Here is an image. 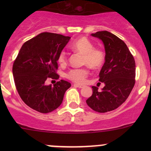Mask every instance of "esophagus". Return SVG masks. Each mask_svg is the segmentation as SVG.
I'll return each instance as SVG.
<instances>
[{
	"instance_id": "obj_1",
	"label": "esophagus",
	"mask_w": 151,
	"mask_h": 151,
	"mask_svg": "<svg viewBox=\"0 0 151 151\" xmlns=\"http://www.w3.org/2000/svg\"><path fill=\"white\" fill-rule=\"evenodd\" d=\"M74 85H75L76 87H77V88H83V85H79V84H74Z\"/></svg>"
}]
</instances>
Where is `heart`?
I'll return each instance as SVG.
<instances>
[{
  "label": "heart",
  "instance_id": "obj_1",
  "mask_svg": "<svg viewBox=\"0 0 151 151\" xmlns=\"http://www.w3.org/2000/svg\"><path fill=\"white\" fill-rule=\"evenodd\" d=\"M71 48L74 51L83 55V63L84 65H88L93 68H98L104 63L105 55L103 50L94 48L93 44L86 37H82L73 42ZM58 60L60 64L66 63V55L64 51L60 52ZM88 74V71L86 68H74L67 74V77L77 83H83Z\"/></svg>",
  "mask_w": 151,
  "mask_h": 151
}]
</instances>
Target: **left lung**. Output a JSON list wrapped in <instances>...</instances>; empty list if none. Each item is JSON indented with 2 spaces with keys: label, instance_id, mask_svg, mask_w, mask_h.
<instances>
[{
  "label": "left lung",
  "instance_id": "left-lung-1",
  "mask_svg": "<svg viewBox=\"0 0 151 151\" xmlns=\"http://www.w3.org/2000/svg\"><path fill=\"white\" fill-rule=\"evenodd\" d=\"M91 36L102 41L105 62L99 73L104 83L101 91L92 86L93 94L86 103L94 111L106 112L117 109L129 97L135 84V61L123 41L109 32L98 31Z\"/></svg>",
  "mask_w": 151,
  "mask_h": 151
}]
</instances>
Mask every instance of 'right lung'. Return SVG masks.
Returning a JSON list of instances; mask_svg holds the SVG:
<instances>
[{
	"label": "right lung",
	"mask_w": 151,
	"mask_h": 151,
	"mask_svg": "<svg viewBox=\"0 0 151 151\" xmlns=\"http://www.w3.org/2000/svg\"><path fill=\"white\" fill-rule=\"evenodd\" d=\"M71 37L52 33H42L25 42L12 68L17 92L22 101L32 109L48 113L63 101L71 83L60 80L47 85L48 78L58 79V59Z\"/></svg>",
	"instance_id": "obj_1"
}]
</instances>
